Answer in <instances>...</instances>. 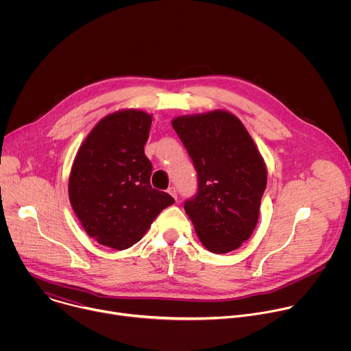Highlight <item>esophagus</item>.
<instances>
[{"label":"esophagus","mask_w":351,"mask_h":351,"mask_svg":"<svg viewBox=\"0 0 351 351\" xmlns=\"http://www.w3.org/2000/svg\"><path fill=\"white\" fill-rule=\"evenodd\" d=\"M168 193H169L175 199L178 198V191H176V187H175V186H171V187L168 189Z\"/></svg>","instance_id":"1"}]
</instances>
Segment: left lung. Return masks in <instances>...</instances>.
Returning a JSON list of instances; mask_svg holds the SVG:
<instances>
[{
    "label": "left lung",
    "mask_w": 351,
    "mask_h": 351,
    "mask_svg": "<svg viewBox=\"0 0 351 351\" xmlns=\"http://www.w3.org/2000/svg\"><path fill=\"white\" fill-rule=\"evenodd\" d=\"M172 126L197 172V194L186 199L184 211L207 250L229 253L256 229L267 187L265 162L230 112L178 117Z\"/></svg>",
    "instance_id": "obj_1"
}]
</instances>
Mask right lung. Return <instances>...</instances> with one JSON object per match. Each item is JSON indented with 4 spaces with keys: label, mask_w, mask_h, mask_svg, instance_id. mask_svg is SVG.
I'll list each match as a JSON object with an SVG mask.
<instances>
[{
    "label": "right lung",
    "mask_w": 351,
    "mask_h": 351,
    "mask_svg": "<svg viewBox=\"0 0 351 351\" xmlns=\"http://www.w3.org/2000/svg\"><path fill=\"white\" fill-rule=\"evenodd\" d=\"M153 117L137 110L99 121L80 145L69 175V199L86 233L99 244H136L175 199L149 184L144 154Z\"/></svg>",
    "instance_id": "obj_1"
}]
</instances>
